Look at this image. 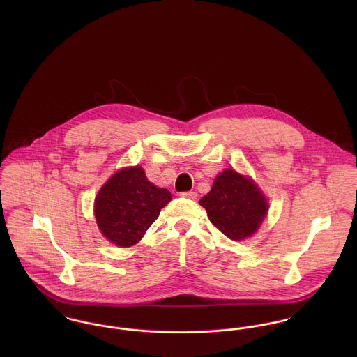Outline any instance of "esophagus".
<instances>
[{
  "label": "esophagus",
  "mask_w": 357,
  "mask_h": 357,
  "mask_svg": "<svg viewBox=\"0 0 357 357\" xmlns=\"http://www.w3.org/2000/svg\"><path fill=\"white\" fill-rule=\"evenodd\" d=\"M183 198H188V199H197V197H198V194L197 192H194V191H187V192H181L180 194Z\"/></svg>",
  "instance_id": "obj_1"
}]
</instances>
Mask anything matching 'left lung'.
Wrapping results in <instances>:
<instances>
[{"label":"left lung","instance_id":"1","mask_svg":"<svg viewBox=\"0 0 357 357\" xmlns=\"http://www.w3.org/2000/svg\"><path fill=\"white\" fill-rule=\"evenodd\" d=\"M199 204L211 224L232 241L252 236L268 211L266 199L255 183L232 169L215 177Z\"/></svg>","mask_w":357,"mask_h":357}]
</instances>
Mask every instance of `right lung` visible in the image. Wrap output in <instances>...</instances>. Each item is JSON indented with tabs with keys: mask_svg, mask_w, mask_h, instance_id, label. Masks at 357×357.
Segmentation results:
<instances>
[{
	"mask_svg": "<svg viewBox=\"0 0 357 357\" xmlns=\"http://www.w3.org/2000/svg\"><path fill=\"white\" fill-rule=\"evenodd\" d=\"M172 195L150 183L140 166L115 173L99 191L95 217L102 235L121 248L136 245Z\"/></svg>",
	"mask_w": 357,
	"mask_h": 357,
	"instance_id": "obj_1",
	"label": "right lung"
}]
</instances>
